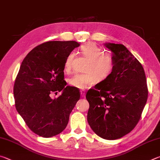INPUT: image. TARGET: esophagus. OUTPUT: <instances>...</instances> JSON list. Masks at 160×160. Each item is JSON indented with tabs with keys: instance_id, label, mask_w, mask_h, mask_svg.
<instances>
[{
	"instance_id": "esophagus-1",
	"label": "esophagus",
	"mask_w": 160,
	"mask_h": 160,
	"mask_svg": "<svg viewBox=\"0 0 160 160\" xmlns=\"http://www.w3.org/2000/svg\"><path fill=\"white\" fill-rule=\"evenodd\" d=\"M80 94H81V97H84L85 96V90H80Z\"/></svg>"
}]
</instances>
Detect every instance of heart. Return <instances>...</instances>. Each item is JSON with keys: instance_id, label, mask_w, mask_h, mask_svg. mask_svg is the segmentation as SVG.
<instances>
[{"instance_id": "b5f03b06", "label": "heart", "mask_w": 160, "mask_h": 160, "mask_svg": "<svg viewBox=\"0 0 160 160\" xmlns=\"http://www.w3.org/2000/svg\"><path fill=\"white\" fill-rule=\"evenodd\" d=\"M79 52L82 57L88 59L84 67V73L77 74L69 80V83L74 88L84 90L94 85L98 81L107 79L115 68V60L112 54L103 52L101 47L95 43L88 42L81 46ZM73 53L68 54L64 62L65 72L72 69Z\"/></svg>"}]
</instances>
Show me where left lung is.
Masks as SVG:
<instances>
[{
	"label": "left lung",
	"instance_id": "left-lung-1",
	"mask_svg": "<svg viewBox=\"0 0 160 160\" xmlns=\"http://www.w3.org/2000/svg\"><path fill=\"white\" fill-rule=\"evenodd\" d=\"M115 68L105 80L90 89L88 121L99 137L116 140L129 133L141 118L148 89L141 63L123 44L107 43Z\"/></svg>",
	"mask_w": 160,
	"mask_h": 160
}]
</instances>
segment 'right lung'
<instances>
[{
    "mask_svg": "<svg viewBox=\"0 0 160 160\" xmlns=\"http://www.w3.org/2000/svg\"><path fill=\"white\" fill-rule=\"evenodd\" d=\"M79 46L75 41L44 42L22 62L13 88L15 108L28 128L39 136L61 133L80 99L78 89L66 86L63 72L67 55ZM61 91L57 99H51Z\"/></svg>",
    "mask_w": 160,
    "mask_h": 160,
    "instance_id": "add662e5",
    "label": "right lung"
}]
</instances>
